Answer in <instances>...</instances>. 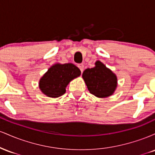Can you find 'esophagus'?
Masks as SVG:
<instances>
[{"mask_svg":"<svg viewBox=\"0 0 155 155\" xmlns=\"http://www.w3.org/2000/svg\"><path fill=\"white\" fill-rule=\"evenodd\" d=\"M78 68L80 69V71H81V72L82 73L83 71H84V65L83 64H79L78 65Z\"/></svg>","mask_w":155,"mask_h":155,"instance_id":"esophagus-1","label":"esophagus"}]
</instances>
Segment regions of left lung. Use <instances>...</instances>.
Listing matches in <instances>:
<instances>
[{
    "mask_svg": "<svg viewBox=\"0 0 155 155\" xmlns=\"http://www.w3.org/2000/svg\"><path fill=\"white\" fill-rule=\"evenodd\" d=\"M82 77L89 91L96 97H108L117 87L116 75L100 61L96 62L95 67L86 69Z\"/></svg>",
    "mask_w": 155,
    "mask_h": 155,
    "instance_id": "1",
    "label": "left lung"
}]
</instances>
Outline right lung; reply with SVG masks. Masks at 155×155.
Segmentation results:
<instances>
[{"instance_id": "right-lung-1", "label": "right lung", "mask_w": 155, "mask_h": 155, "mask_svg": "<svg viewBox=\"0 0 155 155\" xmlns=\"http://www.w3.org/2000/svg\"><path fill=\"white\" fill-rule=\"evenodd\" d=\"M80 74V70L74 64H56L41 79L39 87L48 97H60L65 92V87L68 83Z\"/></svg>"}]
</instances>
